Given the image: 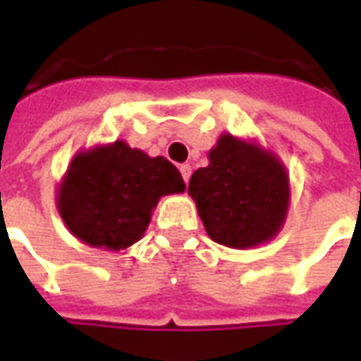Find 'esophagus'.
Returning <instances> with one entry per match:
<instances>
[{
	"instance_id": "esophagus-1",
	"label": "esophagus",
	"mask_w": 361,
	"mask_h": 361,
	"mask_svg": "<svg viewBox=\"0 0 361 361\" xmlns=\"http://www.w3.org/2000/svg\"><path fill=\"white\" fill-rule=\"evenodd\" d=\"M180 172H181V176H183V181L188 183L189 178H191V166H189V164H181L180 166Z\"/></svg>"
}]
</instances>
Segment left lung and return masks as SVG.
Segmentation results:
<instances>
[{
  "mask_svg": "<svg viewBox=\"0 0 361 361\" xmlns=\"http://www.w3.org/2000/svg\"><path fill=\"white\" fill-rule=\"evenodd\" d=\"M188 193L211 240L232 250L271 242L286 222L290 176L280 158L250 139L222 133Z\"/></svg>",
  "mask_w": 361,
  "mask_h": 361,
  "instance_id": "obj_1",
  "label": "left lung"
}]
</instances>
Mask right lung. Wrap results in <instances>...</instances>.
I'll list each match as a JSON object with an SVG mask.
<instances>
[{"label": "right lung", "instance_id": "right-lung-1", "mask_svg": "<svg viewBox=\"0 0 361 361\" xmlns=\"http://www.w3.org/2000/svg\"><path fill=\"white\" fill-rule=\"evenodd\" d=\"M183 191V178L170 160L114 141L71 158L56 207L79 242L121 251L145 235L160 197Z\"/></svg>", "mask_w": 361, "mask_h": 361}]
</instances>
